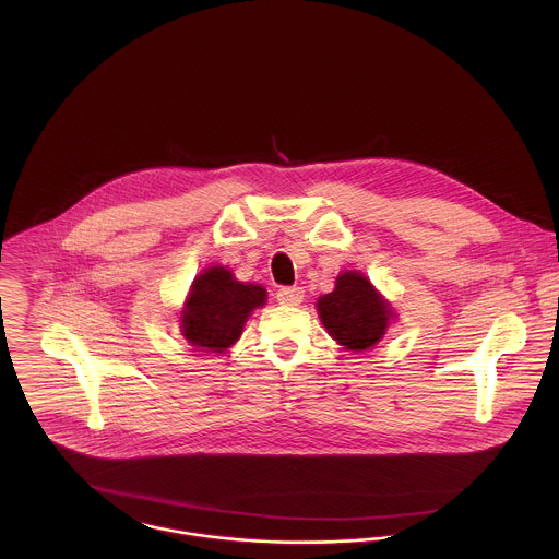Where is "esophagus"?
Masks as SVG:
<instances>
[{"mask_svg": "<svg viewBox=\"0 0 559 559\" xmlns=\"http://www.w3.org/2000/svg\"><path fill=\"white\" fill-rule=\"evenodd\" d=\"M277 301L282 306H299L304 301V288L299 286H286L277 290Z\"/></svg>", "mask_w": 559, "mask_h": 559, "instance_id": "esophagus-1", "label": "esophagus"}]
</instances>
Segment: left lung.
<instances>
[{"label":"left lung","mask_w":559,"mask_h":559,"mask_svg":"<svg viewBox=\"0 0 559 559\" xmlns=\"http://www.w3.org/2000/svg\"><path fill=\"white\" fill-rule=\"evenodd\" d=\"M317 308L329 335L353 353L372 348L394 319L390 304L357 271L340 273L333 293L322 295Z\"/></svg>","instance_id":"8db88e82"}]
</instances>
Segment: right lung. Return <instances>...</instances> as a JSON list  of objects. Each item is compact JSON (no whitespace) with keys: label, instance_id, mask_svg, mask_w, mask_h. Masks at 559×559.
I'll list each match as a JSON object with an SVG mask.
<instances>
[{"label":"right lung","instance_id":"right-lung-1","mask_svg":"<svg viewBox=\"0 0 559 559\" xmlns=\"http://www.w3.org/2000/svg\"><path fill=\"white\" fill-rule=\"evenodd\" d=\"M266 304V290L235 280L226 266L204 269L191 286L180 314V329L198 350L224 353L242 333L245 320Z\"/></svg>","mask_w":559,"mask_h":559}]
</instances>
